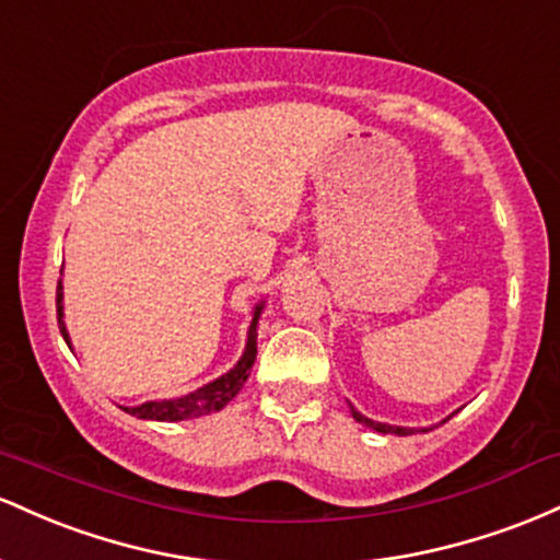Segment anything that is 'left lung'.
<instances>
[{"label": "left lung", "instance_id": "obj_1", "mask_svg": "<svg viewBox=\"0 0 560 560\" xmlns=\"http://www.w3.org/2000/svg\"><path fill=\"white\" fill-rule=\"evenodd\" d=\"M351 416H354V420H360L362 425H368V429L378 431V433H397V436H410V433H416L418 429H401V425H388V423H375V420L364 418L362 412H357L354 407H351ZM425 431V429H423Z\"/></svg>", "mask_w": 560, "mask_h": 560}]
</instances>
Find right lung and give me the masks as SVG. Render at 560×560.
Here are the masks:
<instances>
[{
	"instance_id": "right-lung-1",
	"label": "right lung",
	"mask_w": 560,
	"mask_h": 560,
	"mask_svg": "<svg viewBox=\"0 0 560 560\" xmlns=\"http://www.w3.org/2000/svg\"><path fill=\"white\" fill-rule=\"evenodd\" d=\"M261 310H264V301H261V304L254 306V319H250V328H248L246 351H243V357L237 360L235 368L228 370L224 375H219L217 381H211V383H206V386L196 388V392L185 394V397L144 401V405L121 407V410L129 412V416H135V418L166 420V423H177V420L211 416V412L222 410V407L228 405V401L235 397L237 392H241L243 383L248 381L250 368H254V362H256V325H259ZM58 325H60L62 338H66V343L71 347V338H68L66 323H62V280L58 282Z\"/></svg>"
}]
</instances>
